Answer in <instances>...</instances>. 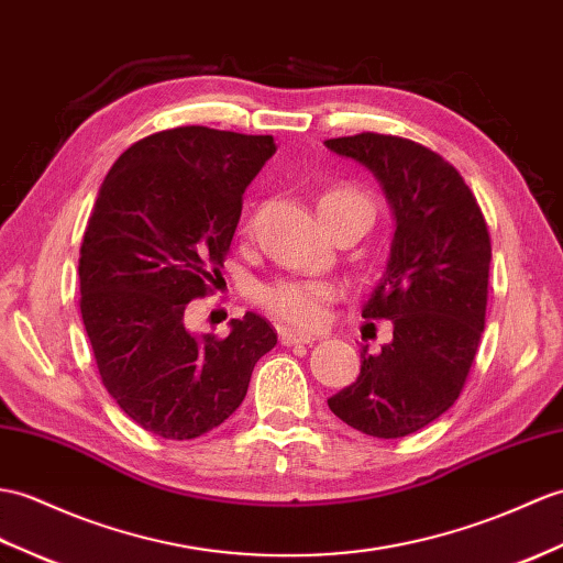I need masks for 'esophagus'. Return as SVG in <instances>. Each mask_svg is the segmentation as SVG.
Here are the masks:
<instances>
[{
	"instance_id": "obj_1",
	"label": "esophagus",
	"mask_w": 563,
	"mask_h": 563,
	"mask_svg": "<svg viewBox=\"0 0 563 563\" xmlns=\"http://www.w3.org/2000/svg\"><path fill=\"white\" fill-rule=\"evenodd\" d=\"M280 343L283 345H311L313 343V335L299 333V331H292V329H285V331H280Z\"/></svg>"
}]
</instances>
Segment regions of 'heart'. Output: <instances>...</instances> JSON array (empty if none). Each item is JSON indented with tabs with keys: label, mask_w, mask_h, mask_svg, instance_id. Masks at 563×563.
Listing matches in <instances>:
<instances>
[{
	"label": "heart",
	"mask_w": 563,
	"mask_h": 563,
	"mask_svg": "<svg viewBox=\"0 0 563 563\" xmlns=\"http://www.w3.org/2000/svg\"><path fill=\"white\" fill-rule=\"evenodd\" d=\"M321 206H343V208H367L369 201L355 189H333L321 199ZM335 297V287L321 280H278L261 290L264 302L278 319L311 329L323 321V307Z\"/></svg>",
	"instance_id": "obj_1"
}]
</instances>
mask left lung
<instances>
[{
	"label": "left lung",
	"mask_w": 563,
	"mask_h": 563,
	"mask_svg": "<svg viewBox=\"0 0 563 563\" xmlns=\"http://www.w3.org/2000/svg\"><path fill=\"white\" fill-rule=\"evenodd\" d=\"M325 148L364 165L382 185L396 232L382 278L362 317L388 319L394 341L372 355L362 345L355 384L329 398L345 424L400 439L459 400L485 331L492 242L463 177L420 143L357 134Z\"/></svg>",
	"instance_id": "1"
}]
</instances>
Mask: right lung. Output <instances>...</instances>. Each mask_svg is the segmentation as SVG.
I'll use <instances>...</instances> for the list:
<instances>
[{
  "instance_id": "obj_1",
  "label": "right lung",
  "mask_w": 563,
  "mask_h": 563,
  "mask_svg": "<svg viewBox=\"0 0 563 563\" xmlns=\"http://www.w3.org/2000/svg\"><path fill=\"white\" fill-rule=\"evenodd\" d=\"M273 136L179 126L126 148L84 232L81 317L102 386L151 434L187 441L240 408L278 333L254 311L228 338L191 333L185 309L220 278L242 194Z\"/></svg>"
}]
</instances>
